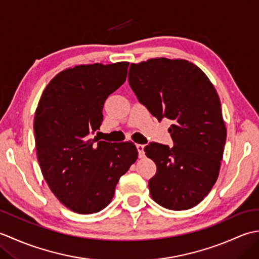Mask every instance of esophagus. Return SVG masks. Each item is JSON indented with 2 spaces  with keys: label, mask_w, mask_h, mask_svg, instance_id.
Returning <instances> with one entry per match:
<instances>
[{
  "label": "esophagus",
  "mask_w": 259,
  "mask_h": 259,
  "mask_svg": "<svg viewBox=\"0 0 259 259\" xmlns=\"http://www.w3.org/2000/svg\"><path fill=\"white\" fill-rule=\"evenodd\" d=\"M137 150H138L139 157H145V146L144 145H137Z\"/></svg>",
  "instance_id": "obj_1"
}]
</instances>
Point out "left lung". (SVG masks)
Returning <instances> with one entry per match:
<instances>
[{
  "mask_svg": "<svg viewBox=\"0 0 259 259\" xmlns=\"http://www.w3.org/2000/svg\"><path fill=\"white\" fill-rule=\"evenodd\" d=\"M128 81L140 103L168 129L174 147L150 142L146 156L157 172L149 180L153 200L171 210L198 205L216 183L226 144L221 100L207 75L186 60L131 63Z\"/></svg>",
  "mask_w": 259,
  "mask_h": 259,
  "instance_id": "obj_1",
  "label": "left lung"
}]
</instances>
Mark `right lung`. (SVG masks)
<instances>
[{"label":"right lung","instance_id":"add662e5","mask_svg":"<svg viewBox=\"0 0 259 259\" xmlns=\"http://www.w3.org/2000/svg\"><path fill=\"white\" fill-rule=\"evenodd\" d=\"M128 62L78 65L50 81L38 101L34 136L38 164L48 186L78 213L102 210L137 158L131 141L90 139L100 129L104 101L124 83Z\"/></svg>","mask_w":259,"mask_h":259}]
</instances>
